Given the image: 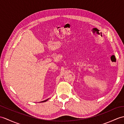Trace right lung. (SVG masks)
Instances as JSON below:
<instances>
[{"label":"right lung","instance_id":"obj_1","mask_svg":"<svg viewBox=\"0 0 124 124\" xmlns=\"http://www.w3.org/2000/svg\"><path fill=\"white\" fill-rule=\"evenodd\" d=\"M48 99H47V100H44V101H42V102H45V101H46Z\"/></svg>","mask_w":124,"mask_h":124}]
</instances>
